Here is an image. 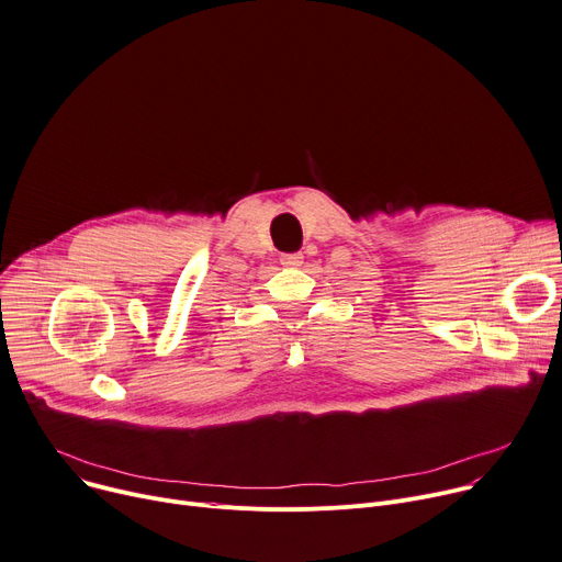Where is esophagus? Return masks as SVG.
<instances>
[{"instance_id": "34e87169", "label": "esophagus", "mask_w": 562, "mask_h": 562, "mask_svg": "<svg viewBox=\"0 0 562 562\" xmlns=\"http://www.w3.org/2000/svg\"><path fill=\"white\" fill-rule=\"evenodd\" d=\"M280 262L284 267H289V269H297V267H302V255L300 252H284L282 258H280Z\"/></svg>"}]
</instances>
